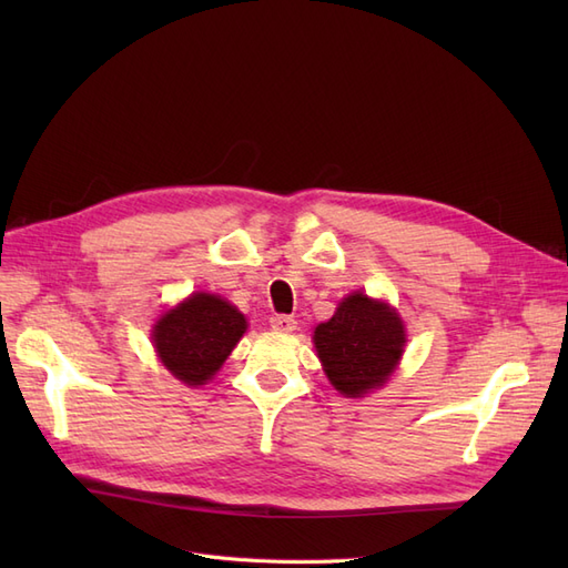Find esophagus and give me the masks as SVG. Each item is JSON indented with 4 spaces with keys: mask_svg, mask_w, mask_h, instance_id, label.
<instances>
[{
    "mask_svg": "<svg viewBox=\"0 0 568 568\" xmlns=\"http://www.w3.org/2000/svg\"><path fill=\"white\" fill-rule=\"evenodd\" d=\"M270 326L274 332H282V334H288L296 329V320L291 315H272L270 317Z\"/></svg>",
    "mask_w": 568,
    "mask_h": 568,
    "instance_id": "esophagus-1",
    "label": "esophagus"
}]
</instances>
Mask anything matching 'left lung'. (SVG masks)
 <instances>
[{
  "mask_svg": "<svg viewBox=\"0 0 568 568\" xmlns=\"http://www.w3.org/2000/svg\"><path fill=\"white\" fill-rule=\"evenodd\" d=\"M405 346L400 317L365 294L343 298L336 315L315 329V348L326 376L348 398L386 384Z\"/></svg>",
  "mask_w": 568,
  "mask_h": 568,
  "instance_id": "obj_1",
  "label": "left lung"
}]
</instances>
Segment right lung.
<instances>
[{"label": "right lung", "mask_w": 568, "mask_h": 568, "mask_svg": "<svg viewBox=\"0 0 568 568\" xmlns=\"http://www.w3.org/2000/svg\"><path fill=\"white\" fill-rule=\"evenodd\" d=\"M246 320L234 305L211 294H194L153 326V346L161 363L180 382L201 386L225 363Z\"/></svg>", "instance_id": "obj_1"}]
</instances>
